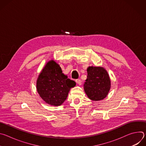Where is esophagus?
Here are the masks:
<instances>
[{
	"label": "esophagus",
	"instance_id": "1",
	"mask_svg": "<svg viewBox=\"0 0 146 146\" xmlns=\"http://www.w3.org/2000/svg\"><path fill=\"white\" fill-rule=\"evenodd\" d=\"M76 82L77 83L78 85H81V84H82V83H81V80H80V79H77L76 80Z\"/></svg>",
	"mask_w": 146,
	"mask_h": 146
}]
</instances>
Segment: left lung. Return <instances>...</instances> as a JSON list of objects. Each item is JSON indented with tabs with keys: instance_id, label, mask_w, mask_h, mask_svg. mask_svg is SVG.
<instances>
[{
	"instance_id": "1",
	"label": "left lung",
	"mask_w": 146,
	"mask_h": 146,
	"mask_svg": "<svg viewBox=\"0 0 146 146\" xmlns=\"http://www.w3.org/2000/svg\"><path fill=\"white\" fill-rule=\"evenodd\" d=\"M84 90L88 98L94 101L105 99L111 88V80L107 70L101 66H89Z\"/></svg>"
}]
</instances>
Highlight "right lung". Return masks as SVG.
<instances>
[{"label": "right lung", "instance_id": "right-lung-1", "mask_svg": "<svg viewBox=\"0 0 146 146\" xmlns=\"http://www.w3.org/2000/svg\"><path fill=\"white\" fill-rule=\"evenodd\" d=\"M76 85V82L62 73L59 65L53 59L47 62L36 80V90L40 97L54 106L61 105Z\"/></svg>", "mask_w": 146, "mask_h": 146}]
</instances>
